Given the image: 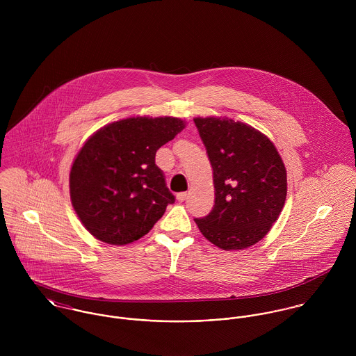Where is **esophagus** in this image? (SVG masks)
<instances>
[{
	"mask_svg": "<svg viewBox=\"0 0 356 356\" xmlns=\"http://www.w3.org/2000/svg\"><path fill=\"white\" fill-rule=\"evenodd\" d=\"M185 199H186V193H185V192H181V193H178V195H177V200H178L179 203L185 202Z\"/></svg>",
	"mask_w": 356,
	"mask_h": 356,
	"instance_id": "34e87169",
	"label": "esophagus"
}]
</instances>
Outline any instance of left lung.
<instances>
[{"instance_id": "8db88e82", "label": "left lung", "mask_w": 356, "mask_h": 356, "mask_svg": "<svg viewBox=\"0 0 356 356\" xmlns=\"http://www.w3.org/2000/svg\"><path fill=\"white\" fill-rule=\"evenodd\" d=\"M213 174L215 204L196 218L202 234L230 251L260 241L286 199V170L274 144L254 127L220 118H195Z\"/></svg>"}]
</instances>
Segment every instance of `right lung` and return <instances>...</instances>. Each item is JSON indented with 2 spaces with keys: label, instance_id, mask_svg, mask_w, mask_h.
I'll list each match as a JSON object with an SVG mask.
<instances>
[{
  "label": "right lung",
  "instance_id": "1",
  "mask_svg": "<svg viewBox=\"0 0 356 356\" xmlns=\"http://www.w3.org/2000/svg\"><path fill=\"white\" fill-rule=\"evenodd\" d=\"M185 129L178 118H127L96 131L70 172L71 203L86 230L112 245L152 229L175 202L154 156Z\"/></svg>",
  "mask_w": 356,
  "mask_h": 356
}]
</instances>
